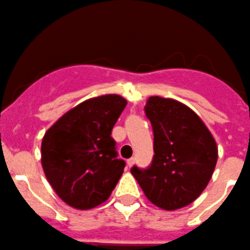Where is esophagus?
Instances as JSON below:
<instances>
[{"label":"esophagus","mask_w":250,"mask_h":250,"mask_svg":"<svg viewBox=\"0 0 250 250\" xmlns=\"http://www.w3.org/2000/svg\"><path fill=\"white\" fill-rule=\"evenodd\" d=\"M134 163H135V158H130L126 161V165L129 168H131L132 166H134Z\"/></svg>","instance_id":"34e87169"}]
</instances>
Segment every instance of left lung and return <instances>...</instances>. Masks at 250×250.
Returning <instances> with one entry per match:
<instances>
[{
    "mask_svg": "<svg viewBox=\"0 0 250 250\" xmlns=\"http://www.w3.org/2000/svg\"><path fill=\"white\" fill-rule=\"evenodd\" d=\"M145 113L153 130L152 163L131 168L146 198L157 208L178 210L196 200L217 163V145L200 116L172 98L149 97Z\"/></svg>",
    "mask_w": 250,
    "mask_h": 250,
    "instance_id": "obj_1",
    "label": "left lung"
}]
</instances>
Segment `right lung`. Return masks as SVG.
I'll use <instances>...</instances> for the list:
<instances>
[{
  "mask_svg": "<svg viewBox=\"0 0 250 250\" xmlns=\"http://www.w3.org/2000/svg\"><path fill=\"white\" fill-rule=\"evenodd\" d=\"M127 102L119 94L87 99L70 109L42 137V166L59 198L77 210L106 201L123 175L111 130Z\"/></svg>",
  "mask_w": 250,
  "mask_h": 250,
  "instance_id": "1",
  "label": "right lung"
}]
</instances>
